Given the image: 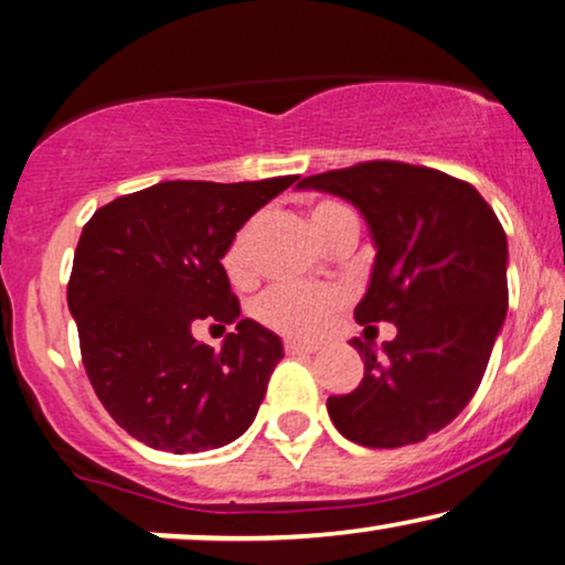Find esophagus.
Here are the masks:
<instances>
[{
  "mask_svg": "<svg viewBox=\"0 0 565 565\" xmlns=\"http://www.w3.org/2000/svg\"><path fill=\"white\" fill-rule=\"evenodd\" d=\"M285 353L288 355H309L317 353V345H309V342H300V340H285Z\"/></svg>",
  "mask_w": 565,
  "mask_h": 565,
  "instance_id": "34e87169",
  "label": "esophagus"
}]
</instances>
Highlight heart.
Returning <instances> with one entry per match:
<instances>
[{
  "label": "heart",
  "instance_id": "1",
  "mask_svg": "<svg viewBox=\"0 0 565 565\" xmlns=\"http://www.w3.org/2000/svg\"><path fill=\"white\" fill-rule=\"evenodd\" d=\"M313 233L321 241L332 236L337 225L358 220L348 204L337 200L317 202L309 212ZM259 220H248L231 238L223 254V269L231 282H246L254 273V236ZM342 306V292L337 288H311V285H277L256 303V317L262 324L290 337H317L332 313Z\"/></svg>",
  "mask_w": 565,
  "mask_h": 565
}]
</instances>
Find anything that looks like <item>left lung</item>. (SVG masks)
Returning <instances> with one entry per match:
<instances>
[{
  "instance_id": "left-lung-1",
  "label": "left lung",
  "mask_w": 565,
  "mask_h": 565,
  "mask_svg": "<svg viewBox=\"0 0 565 565\" xmlns=\"http://www.w3.org/2000/svg\"><path fill=\"white\" fill-rule=\"evenodd\" d=\"M342 196L369 223L376 259L358 324L397 337L381 345L350 340L363 379L329 397L334 428L371 449L417 444L470 405L509 309L503 225L467 181L426 166L369 160L298 181Z\"/></svg>"
}]
</instances>
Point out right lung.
Masks as SVG:
<instances>
[{
  "instance_id": "right-lung-1",
  "label": "right lung",
  "mask_w": 565,
  "mask_h": 565,
  "mask_svg": "<svg viewBox=\"0 0 565 565\" xmlns=\"http://www.w3.org/2000/svg\"><path fill=\"white\" fill-rule=\"evenodd\" d=\"M296 179L160 181L85 223L67 303L95 394L137 441L196 454L236 441L254 423L282 342L241 319L220 259L241 225ZM202 320L237 329L215 351L193 340Z\"/></svg>"
}]
</instances>
